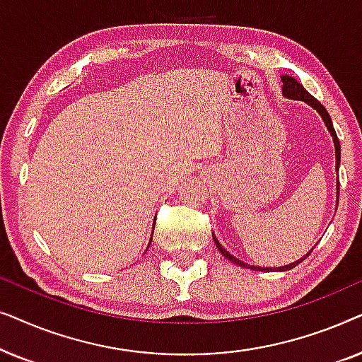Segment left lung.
<instances>
[{
	"label": "left lung",
	"mask_w": 362,
	"mask_h": 362,
	"mask_svg": "<svg viewBox=\"0 0 362 362\" xmlns=\"http://www.w3.org/2000/svg\"><path fill=\"white\" fill-rule=\"evenodd\" d=\"M281 82H284V88H281V92H284V95L286 97V98H291V100H301V102H305V103H308L310 107H313L316 112L320 113L321 115V118H323V122H325V125H326V128H328V132L331 133V136H333V141H334V153H336V170H339V161H341V146H339V140H338V136H336V132H334V127H333V122H331V117H329V113L326 112V108L321 105V103L316 100V98L311 95L310 92H306L305 88H303V86H301L300 82H296L293 77H290V76H281ZM336 189H338V194H339V182H338V187H336ZM212 239H214V244H216V247L217 249H219V252L222 255L226 257V259H229L230 262H234L235 265H240V267H244V269H252V270H262V272H270V270H276V272H286V270H290V269H293V267H296L298 264H301V262H303L306 257L310 255V252L308 254H306L305 257H301L300 260H296V262H293V264H288V265H284V267H276V269H269V267H267V269H264V267H255V265H249V264H245V262H242V260H239V259H235L234 255H230L229 252H227L224 247H222L221 244H219V240L216 239V235L212 234Z\"/></svg>",
	"instance_id": "obj_1"
}]
</instances>
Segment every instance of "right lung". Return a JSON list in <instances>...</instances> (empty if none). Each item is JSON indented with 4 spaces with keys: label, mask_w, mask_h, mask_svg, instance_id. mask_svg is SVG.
<instances>
[{
    "label": "right lung",
    "mask_w": 362,
    "mask_h": 362,
    "mask_svg": "<svg viewBox=\"0 0 362 362\" xmlns=\"http://www.w3.org/2000/svg\"><path fill=\"white\" fill-rule=\"evenodd\" d=\"M155 222H156V219H155ZM151 239H153V234H151ZM150 244H151V240H150ZM150 244H148V247H150Z\"/></svg>",
    "instance_id": "add662e5"
}]
</instances>
